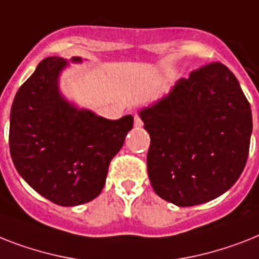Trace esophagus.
<instances>
[{
    "instance_id": "obj_1",
    "label": "esophagus",
    "mask_w": 259,
    "mask_h": 259,
    "mask_svg": "<svg viewBox=\"0 0 259 259\" xmlns=\"http://www.w3.org/2000/svg\"><path fill=\"white\" fill-rule=\"evenodd\" d=\"M134 127H136V129H140V127H142V121H141V118L138 117V115H136V117H134Z\"/></svg>"
}]
</instances>
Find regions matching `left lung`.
Instances as JSON below:
<instances>
[{"label": "left lung", "mask_w": 259, "mask_h": 259, "mask_svg": "<svg viewBox=\"0 0 259 259\" xmlns=\"http://www.w3.org/2000/svg\"><path fill=\"white\" fill-rule=\"evenodd\" d=\"M150 134L148 174L174 205H201L237 182L247 161L253 118L238 79L221 62L191 71L140 110Z\"/></svg>", "instance_id": "left-lung-1"}]
</instances>
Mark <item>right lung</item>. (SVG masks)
I'll use <instances>...</instances> for the list:
<instances>
[{
  "label": "right lung",
  "mask_w": 259,
  "mask_h": 259,
  "mask_svg": "<svg viewBox=\"0 0 259 259\" xmlns=\"http://www.w3.org/2000/svg\"><path fill=\"white\" fill-rule=\"evenodd\" d=\"M70 62L81 64V57ZM61 57L39 62L21 86L10 110L9 148L17 171L38 194L60 206L100 195L109 163L133 127V115L106 119L65 98Z\"/></svg>",
  "instance_id": "obj_1"
}]
</instances>
